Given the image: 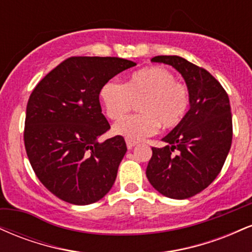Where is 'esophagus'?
I'll use <instances>...</instances> for the list:
<instances>
[{
  "label": "esophagus",
  "mask_w": 252,
  "mask_h": 252,
  "mask_svg": "<svg viewBox=\"0 0 252 252\" xmlns=\"http://www.w3.org/2000/svg\"><path fill=\"white\" fill-rule=\"evenodd\" d=\"M137 144L136 141H131V140H126V147H128V149H132Z\"/></svg>",
  "instance_id": "esophagus-1"
}]
</instances>
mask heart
<instances>
[{
    "mask_svg": "<svg viewBox=\"0 0 252 252\" xmlns=\"http://www.w3.org/2000/svg\"><path fill=\"white\" fill-rule=\"evenodd\" d=\"M99 96L110 120H120L136 102L140 103L142 113L122 119L114 126L116 134L131 141L154 135L160 126L175 128L189 109L187 86L160 66L134 72L126 84L110 79L102 86Z\"/></svg>",
    "mask_w": 252,
    "mask_h": 252,
    "instance_id": "b5f03b06",
    "label": "heart"
}]
</instances>
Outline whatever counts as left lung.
<instances>
[{
	"label": "left lung",
	"instance_id": "8db88e82",
	"mask_svg": "<svg viewBox=\"0 0 252 252\" xmlns=\"http://www.w3.org/2000/svg\"><path fill=\"white\" fill-rule=\"evenodd\" d=\"M153 63L173 66L189 91L186 117L153 147L146 174L164 196L187 199L198 194L220 173L232 143V115L224 88L209 71L178 56H158Z\"/></svg>",
	"mask_w": 252,
	"mask_h": 252
}]
</instances>
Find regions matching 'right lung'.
Instances as JSON below:
<instances>
[{
	"mask_svg": "<svg viewBox=\"0 0 252 252\" xmlns=\"http://www.w3.org/2000/svg\"><path fill=\"white\" fill-rule=\"evenodd\" d=\"M136 63L116 57H71L37 83L27 103L25 148L51 193L74 205L94 204L111 189L126 152L99 103L102 86Z\"/></svg>",
	"mask_w": 252,
	"mask_h": 252,
	"instance_id": "right-lung-1",
	"label": "right lung"
}]
</instances>
